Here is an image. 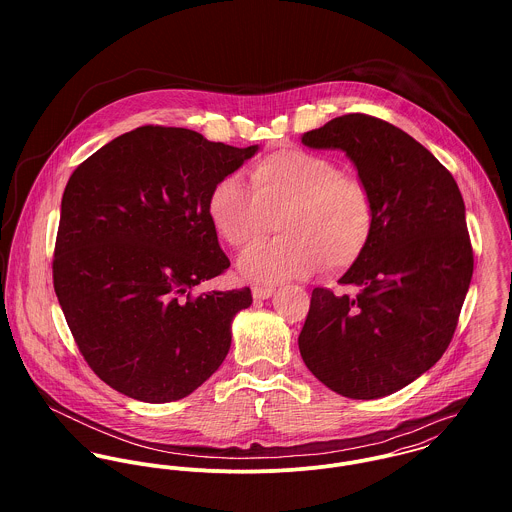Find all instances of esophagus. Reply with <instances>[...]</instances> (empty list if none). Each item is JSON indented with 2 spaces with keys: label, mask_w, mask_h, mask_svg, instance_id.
<instances>
[{
  "label": "esophagus",
  "mask_w": 512,
  "mask_h": 512,
  "mask_svg": "<svg viewBox=\"0 0 512 512\" xmlns=\"http://www.w3.org/2000/svg\"><path fill=\"white\" fill-rule=\"evenodd\" d=\"M272 293H274V288H270V286H254L252 288L254 299H268V297H272Z\"/></svg>",
  "instance_id": "34e87169"
}]
</instances>
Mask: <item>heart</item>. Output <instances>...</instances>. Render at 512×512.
Instances as JSON below:
<instances>
[{
    "label": "heart",
    "instance_id": "1",
    "mask_svg": "<svg viewBox=\"0 0 512 512\" xmlns=\"http://www.w3.org/2000/svg\"><path fill=\"white\" fill-rule=\"evenodd\" d=\"M250 189L234 177L217 181L207 197V217L234 250L260 244L278 219L280 236L240 260V274L256 284H276L317 270H351L372 242L376 201L370 187L329 155L282 147L254 161Z\"/></svg>",
    "mask_w": 512,
    "mask_h": 512
}]
</instances>
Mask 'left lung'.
Returning a JSON list of instances; mask_svg holds the SVG:
<instances>
[{"label": "left lung", "instance_id": "8db88e82", "mask_svg": "<svg viewBox=\"0 0 512 512\" xmlns=\"http://www.w3.org/2000/svg\"><path fill=\"white\" fill-rule=\"evenodd\" d=\"M301 142L347 151L374 195L376 230L339 280L355 295L311 292L299 353L333 392L382 398L430 370L453 339L473 276L463 197L426 147L380 118L345 114Z\"/></svg>", "mask_w": 512, "mask_h": 512}]
</instances>
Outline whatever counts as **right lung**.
I'll return each instance as SVG.
<instances>
[{
	"mask_svg": "<svg viewBox=\"0 0 512 512\" xmlns=\"http://www.w3.org/2000/svg\"><path fill=\"white\" fill-rule=\"evenodd\" d=\"M256 149L142 126L74 169L53 286L80 355L114 390L163 404L189 396L222 365L230 321L252 293L195 292L230 266L207 197Z\"/></svg>",
	"mask_w": 512,
	"mask_h": 512,
	"instance_id": "obj_1",
	"label": "right lung"
}]
</instances>
